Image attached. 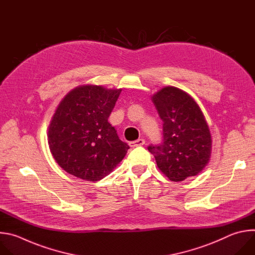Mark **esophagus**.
Wrapping results in <instances>:
<instances>
[{"label": "esophagus", "instance_id": "obj_1", "mask_svg": "<svg viewBox=\"0 0 255 255\" xmlns=\"http://www.w3.org/2000/svg\"><path fill=\"white\" fill-rule=\"evenodd\" d=\"M144 144V139L143 138H138L136 140H133V141H130L129 142V145L131 147H135V146H140V145H143Z\"/></svg>", "mask_w": 255, "mask_h": 255}]
</instances>
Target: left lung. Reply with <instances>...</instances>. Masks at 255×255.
Here are the masks:
<instances>
[{
  "label": "left lung",
  "instance_id": "8db88e82",
  "mask_svg": "<svg viewBox=\"0 0 255 255\" xmlns=\"http://www.w3.org/2000/svg\"><path fill=\"white\" fill-rule=\"evenodd\" d=\"M151 101L163 121V142L147 146L158 168L173 182L198 175L212 150L210 129L201 109L191 95L174 86L162 88Z\"/></svg>",
  "mask_w": 255,
  "mask_h": 255
}]
</instances>
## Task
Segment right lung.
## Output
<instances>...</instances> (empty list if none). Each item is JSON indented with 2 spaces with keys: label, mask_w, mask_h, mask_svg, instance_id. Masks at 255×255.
<instances>
[{
  "label": "right lung",
  "mask_w": 255,
  "mask_h": 255,
  "mask_svg": "<svg viewBox=\"0 0 255 255\" xmlns=\"http://www.w3.org/2000/svg\"><path fill=\"white\" fill-rule=\"evenodd\" d=\"M122 89L82 85L60 101L48 128V144L67 173L95 182L109 175L129 146L109 123Z\"/></svg>",
  "instance_id": "add662e5"
}]
</instances>
